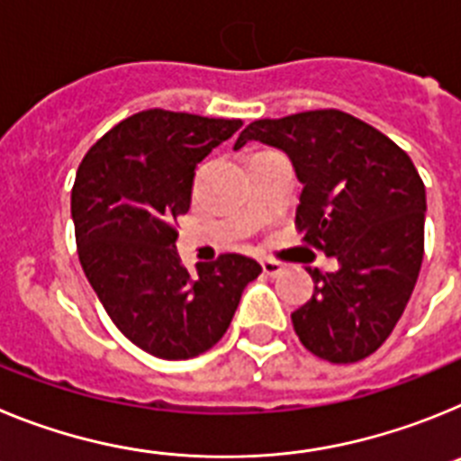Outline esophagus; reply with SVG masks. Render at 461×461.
Returning <instances> with one entry per match:
<instances>
[{"mask_svg":"<svg viewBox=\"0 0 461 461\" xmlns=\"http://www.w3.org/2000/svg\"><path fill=\"white\" fill-rule=\"evenodd\" d=\"M263 272H266L267 276H279L281 272H284V266L276 263V260H263Z\"/></svg>","mask_w":461,"mask_h":461,"instance_id":"esophagus-1","label":"esophagus"}]
</instances>
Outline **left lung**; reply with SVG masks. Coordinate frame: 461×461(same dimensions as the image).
<instances>
[{"label":"left lung","mask_w":461,"mask_h":461,"mask_svg":"<svg viewBox=\"0 0 461 461\" xmlns=\"http://www.w3.org/2000/svg\"><path fill=\"white\" fill-rule=\"evenodd\" d=\"M260 140L291 157L304 189L295 214L303 242L337 258L307 267L309 303L291 313L295 335L335 365L372 356L413 293L425 254V185L404 149L335 108L256 120L235 148Z\"/></svg>","instance_id":"8db88e82"}]
</instances>
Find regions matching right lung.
Returning a JSON list of instances; mask_svg holds the SVG:
<instances>
[{
  "instance_id": "1",
  "label": "right lung",
  "mask_w": 461,
  "mask_h": 461,
  "mask_svg": "<svg viewBox=\"0 0 461 461\" xmlns=\"http://www.w3.org/2000/svg\"><path fill=\"white\" fill-rule=\"evenodd\" d=\"M240 120L152 108L94 142L71 189L85 276L126 339L164 360H189L228 330L256 260L221 254L182 266L177 219L189 212L195 168Z\"/></svg>"
}]
</instances>
